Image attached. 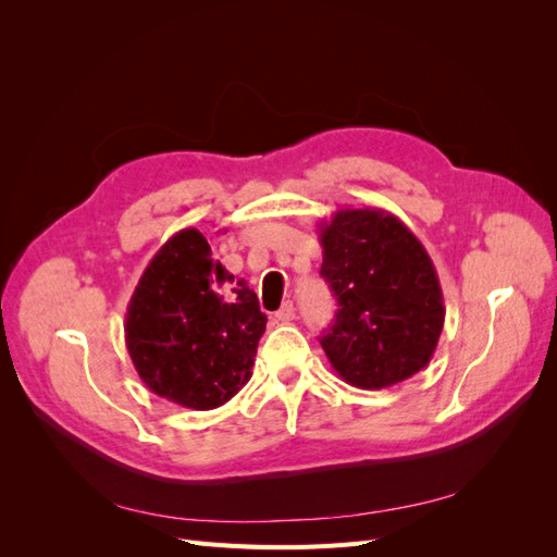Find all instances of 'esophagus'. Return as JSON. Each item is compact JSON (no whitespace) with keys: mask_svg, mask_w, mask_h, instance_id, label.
<instances>
[{"mask_svg":"<svg viewBox=\"0 0 557 557\" xmlns=\"http://www.w3.org/2000/svg\"><path fill=\"white\" fill-rule=\"evenodd\" d=\"M274 318L281 320V323H290V320L295 318V305H293V301L290 299L283 301V307L274 313Z\"/></svg>","mask_w":557,"mask_h":557,"instance_id":"obj_1","label":"esophagus"}]
</instances>
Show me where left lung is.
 Returning a JSON list of instances; mask_svg holds the SVG:
<instances>
[{"label":"left lung","instance_id":"obj_1","mask_svg":"<svg viewBox=\"0 0 557 557\" xmlns=\"http://www.w3.org/2000/svg\"><path fill=\"white\" fill-rule=\"evenodd\" d=\"M323 276L339 301L320 336L336 374L381 391L418 374L444 330V295L425 246L383 209H339L318 225Z\"/></svg>","mask_w":557,"mask_h":557}]
</instances>
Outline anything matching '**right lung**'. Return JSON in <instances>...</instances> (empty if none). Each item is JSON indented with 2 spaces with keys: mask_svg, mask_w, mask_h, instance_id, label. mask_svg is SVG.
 I'll use <instances>...</instances> for the list:
<instances>
[{
  "mask_svg": "<svg viewBox=\"0 0 557 557\" xmlns=\"http://www.w3.org/2000/svg\"><path fill=\"white\" fill-rule=\"evenodd\" d=\"M267 315L244 278L185 227L148 262L125 313V346L150 393L209 411L250 379Z\"/></svg>",
  "mask_w": 557,
  "mask_h": 557,
  "instance_id": "1",
  "label": "right lung"
}]
</instances>
